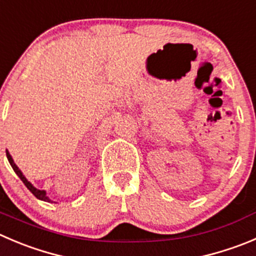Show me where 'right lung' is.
Returning a JSON list of instances; mask_svg holds the SVG:
<instances>
[{"mask_svg": "<svg viewBox=\"0 0 256 256\" xmlns=\"http://www.w3.org/2000/svg\"><path fill=\"white\" fill-rule=\"evenodd\" d=\"M6 156H7V160H8L10 164H11V167H12V168H14V174H16L18 177H20L21 181H22L24 184H25V186L28 187V188L30 190L31 192H32V194L36 197V198L41 200V201H45V202H54L52 200L48 198V194H46L45 190H38V188H36V187L34 186V184H31L30 181H28V178H26V177L24 176V174H22V172H21V170L16 166V163L14 162V160H12L11 154H10V152H8V150H6Z\"/></svg>", "mask_w": 256, "mask_h": 256, "instance_id": "1", "label": "right lung"}]
</instances>
